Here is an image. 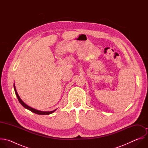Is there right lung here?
I'll list each match as a JSON object with an SVG mask.
<instances>
[{
	"mask_svg": "<svg viewBox=\"0 0 148 148\" xmlns=\"http://www.w3.org/2000/svg\"><path fill=\"white\" fill-rule=\"evenodd\" d=\"M14 91H15V94L17 97V99L19 101V102L21 103V105H22L23 107H24L25 108L29 110V111L35 113V114H38V115H49V114H51L52 113H53L54 111H56V110H54V111H38V110H37L36 109H34V108H31L30 107L28 106L27 105H26L22 99H21V98H20V97L18 96L17 91H16V87H15V86H14Z\"/></svg>",
	"mask_w": 148,
	"mask_h": 148,
	"instance_id": "1",
	"label": "right lung"
}]
</instances>
